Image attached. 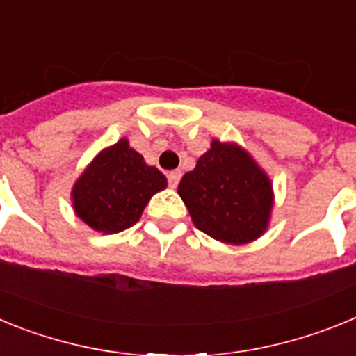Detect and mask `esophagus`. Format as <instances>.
<instances>
[{
  "label": "esophagus",
  "mask_w": 356,
  "mask_h": 356,
  "mask_svg": "<svg viewBox=\"0 0 356 356\" xmlns=\"http://www.w3.org/2000/svg\"><path fill=\"white\" fill-rule=\"evenodd\" d=\"M180 178H181V171H178V169H176V171L169 172V175H168L169 187H172V188L178 187V184H180Z\"/></svg>",
  "instance_id": "1"
}]
</instances>
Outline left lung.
<instances>
[{
	"mask_svg": "<svg viewBox=\"0 0 356 356\" xmlns=\"http://www.w3.org/2000/svg\"><path fill=\"white\" fill-rule=\"evenodd\" d=\"M193 222L226 244H248L267 229L273 184L246 149L213 139L178 185Z\"/></svg>",
	"mask_w": 356,
	"mask_h": 356,
	"instance_id": "1",
	"label": "left lung"
}]
</instances>
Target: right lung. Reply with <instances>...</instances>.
Listing matches in <instances>:
<instances>
[{
	"label": "right lung",
	"mask_w": 356,
	"mask_h": 356,
	"mask_svg": "<svg viewBox=\"0 0 356 356\" xmlns=\"http://www.w3.org/2000/svg\"><path fill=\"white\" fill-rule=\"evenodd\" d=\"M165 187V176L121 139L99 151L81 172L72 187V207L96 232L119 234L139 221L151 196Z\"/></svg>",
	"instance_id": "right-lung-1"
}]
</instances>
